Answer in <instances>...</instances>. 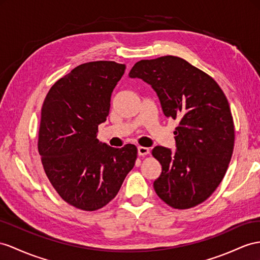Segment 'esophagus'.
Returning <instances> with one entry per match:
<instances>
[{"label": "esophagus", "mask_w": 260, "mask_h": 260, "mask_svg": "<svg viewBox=\"0 0 260 260\" xmlns=\"http://www.w3.org/2000/svg\"><path fill=\"white\" fill-rule=\"evenodd\" d=\"M138 150V155L139 156H146L149 154V148L147 147H143V146H139V147L137 148Z\"/></svg>", "instance_id": "1"}]
</instances>
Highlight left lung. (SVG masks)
<instances>
[{
  "mask_svg": "<svg viewBox=\"0 0 260 260\" xmlns=\"http://www.w3.org/2000/svg\"><path fill=\"white\" fill-rule=\"evenodd\" d=\"M129 77L150 84L164 114L179 121L176 152L162 146L151 151L162 168L154 182L157 196L178 210L204 202L223 180L234 149V122L224 92L208 73L175 56L138 61Z\"/></svg>",
  "mask_w": 260,
  "mask_h": 260,
  "instance_id": "obj_1",
  "label": "left lung"
}]
</instances>
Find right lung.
<instances>
[{"mask_svg":"<svg viewBox=\"0 0 260 260\" xmlns=\"http://www.w3.org/2000/svg\"><path fill=\"white\" fill-rule=\"evenodd\" d=\"M125 64L82 63L51 86L42 109L38 151L46 176L68 204L95 211L114 199L137 158L135 145L113 148L96 138Z\"/></svg>","mask_w":260,"mask_h":260,"instance_id":"1","label":"right lung"}]
</instances>
